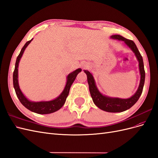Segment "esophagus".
I'll return each mask as SVG.
<instances>
[{"instance_id": "1", "label": "esophagus", "mask_w": 158, "mask_h": 158, "mask_svg": "<svg viewBox=\"0 0 158 158\" xmlns=\"http://www.w3.org/2000/svg\"><path fill=\"white\" fill-rule=\"evenodd\" d=\"M83 67H84V68H85V65H84V66H83Z\"/></svg>"}]
</instances>
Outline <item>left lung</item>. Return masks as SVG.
<instances>
[{
  "mask_svg": "<svg viewBox=\"0 0 158 158\" xmlns=\"http://www.w3.org/2000/svg\"><path fill=\"white\" fill-rule=\"evenodd\" d=\"M111 38L113 40L124 41V43L135 53L138 63H139L138 64H139V70L140 74V81L139 86H138L136 93L132 97L128 99H121L118 98L106 96V95H103L98 89L92 73H90L88 70H84V71L87 75L89 92L95 106L105 111L110 113H118L125 111L126 110L130 109L137 102L138 99L140 97L145 81V70L142 56H141L136 44L133 41L127 40L119 35H111Z\"/></svg>",
  "mask_w": 158,
  "mask_h": 158,
  "instance_id": "left-lung-1",
  "label": "left lung"
}]
</instances>
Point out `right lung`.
<instances>
[{"label":"right lung","instance_id":"right-lung-1","mask_svg":"<svg viewBox=\"0 0 158 158\" xmlns=\"http://www.w3.org/2000/svg\"><path fill=\"white\" fill-rule=\"evenodd\" d=\"M33 40L31 39L30 41L26 42V44L22 47V49L20 52V54L18 56L16 64H15V69L13 73V85L14 89L16 94L18 98L20 100L21 103L30 111L34 112L38 114H49L54 113L56 111L59 110L62 107L64 106V104L66 102V98L68 97L70 88L72 84L74 82V81L76 79V77L77 76L78 74L82 71L81 69H78L76 70L73 71V73H70L67 77H66V85L62 93L59 95L58 97L55 98L53 100L51 101H42V102H31L29 99H27L24 95L23 94L22 91L19 86L18 84V65L21 57L24 52L25 49L27 45L30 44V42Z\"/></svg>","mask_w":158,"mask_h":158}]
</instances>
